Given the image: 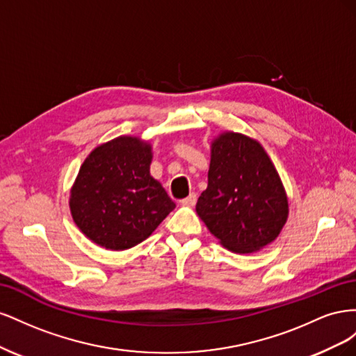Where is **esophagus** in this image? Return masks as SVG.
Listing matches in <instances>:
<instances>
[{
    "label": "esophagus",
    "mask_w": 356,
    "mask_h": 356,
    "mask_svg": "<svg viewBox=\"0 0 356 356\" xmlns=\"http://www.w3.org/2000/svg\"><path fill=\"white\" fill-rule=\"evenodd\" d=\"M196 200H197V195H196V193H191L188 197L181 200V204H184V207H195Z\"/></svg>",
    "instance_id": "1"
}]
</instances>
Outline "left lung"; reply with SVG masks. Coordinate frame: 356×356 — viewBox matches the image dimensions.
Wrapping results in <instances>:
<instances>
[{
    "label": "left lung",
    "mask_w": 356,
    "mask_h": 356,
    "mask_svg": "<svg viewBox=\"0 0 356 356\" xmlns=\"http://www.w3.org/2000/svg\"><path fill=\"white\" fill-rule=\"evenodd\" d=\"M196 212L233 252L250 254L273 242L286 222L288 200L264 148L242 134L225 132L215 139L208 188Z\"/></svg>",
    "instance_id": "obj_1"
}]
</instances>
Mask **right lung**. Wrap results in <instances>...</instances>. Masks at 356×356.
Listing matches in <instances>:
<instances>
[{"label": "right lung", "instance_id": "add662e5", "mask_svg": "<svg viewBox=\"0 0 356 356\" xmlns=\"http://www.w3.org/2000/svg\"><path fill=\"white\" fill-rule=\"evenodd\" d=\"M152 145L118 136L95 148L71 190L77 227L106 250L123 251L145 241L175 203L149 175Z\"/></svg>", "mask_w": 356, "mask_h": 356}]
</instances>
